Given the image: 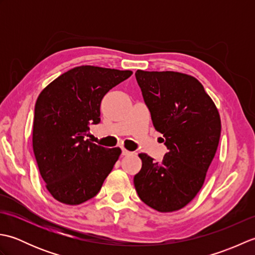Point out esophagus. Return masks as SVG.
I'll return each mask as SVG.
<instances>
[{
  "instance_id": "1",
  "label": "esophagus",
  "mask_w": 255,
  "mask_h": 255,
  "mask_svg": "<svg viewBox=\"0 0 255 255\" xmlns=\"http://www.w3.org/2000/svg\"><path fill=\"white\" fill-rule=\"evenodd\" d=\"M122 154L123 155H129V154H133V152H131V151H128L126 149H122Z\"/></svg>"
}]
</instances>
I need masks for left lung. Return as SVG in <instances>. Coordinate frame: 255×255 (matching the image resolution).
<instances>
[{"mask_svg":"<svg viewBox=\"0 0 255 255\" xmlns=\"http://www.w3.org/2000/svg\"><path fill=\"white\" fill-rule=\"evenodd\" d=\"M134 75L167 152L160 162L140 153L142 166L133 184L149 207L171 213L185 207L203 186L219 143V112L192 75L142 70Z\"/></svg>","mask_w":255,"mask_h":255,"instance_id":"obj_1","label":"left lung"}]
</instances>
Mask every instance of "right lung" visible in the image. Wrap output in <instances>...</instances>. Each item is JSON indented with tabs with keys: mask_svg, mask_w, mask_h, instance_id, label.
I'll return each instance as SVG.
<instances>
[{
	"mask_svg": "<svg viewBox=\"0 0 255 255\" xmlns=\"http://www.w3.org/2000/svg\"><path fill=\"white\" fill-rule=\"evenodd\" d=\"M132 74L129 70L75 67L41 91L35 105L32 149L52 197L79 205L100 192L122 150L107 149L85 136L101 121V102Z\"/></svg>",
	"mask_w": 255,
	"mask_h": 255,
	"instance_id": "1",
	"label": "right lung"
}]
</instances>
